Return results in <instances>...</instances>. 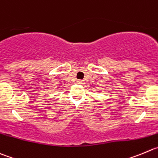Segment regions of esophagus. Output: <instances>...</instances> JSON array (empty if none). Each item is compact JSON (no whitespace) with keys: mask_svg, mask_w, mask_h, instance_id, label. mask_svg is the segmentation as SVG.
Here are the masks:
<instances>
[{"mask_svg":"<svg viewBox=\"0 0 158 158\" xmlns=\"http://www.w3.org/2000/svg\"><path fill=\"white\" fill-rule=\"evenodd\" d=\"M77 84H79V85H82V84H84V81H83L78 80L77 81Z\"/></svg>","mask_w":158,"mask_h":158,"instance_id":"34e87169","label":"esophagus"}]
</instances>
